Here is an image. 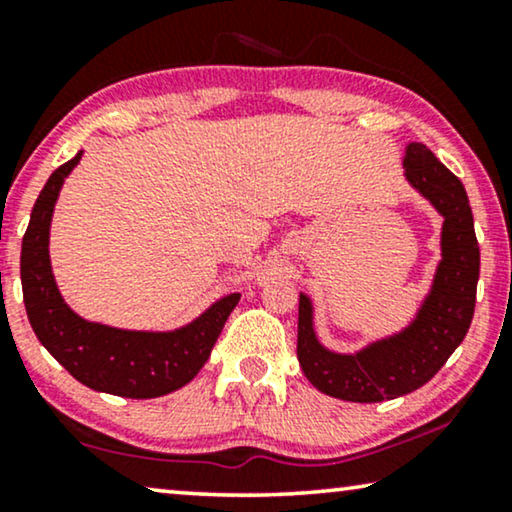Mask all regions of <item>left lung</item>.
Returning a JSON list of instances; mask_svg holds the SVG:
<instances>
[{"mask_svg": "<svg viewBox=\"0 0 512 512\" xmlns=\"http://www.w3.org/2000/svg\"><path fill=\"white\" fill-rule=\"evenodd\" d=\"M403 177L443 216L440 261L410 324L356 352H333L314 328V300L300 291V368L321 394L340 401L380 403L424 387L461 345L473 319L480 247L466 188L419 142L405 146Z\"/></svg>", "mask_w": 512, "mask_h": 512, "instance_id": "left-lung-1", "label": "left lung"}]
</instances>
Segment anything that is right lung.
I'll use <instances>...</instances> for the list:
<instances>
[{
  "label": "right lung",
  "instance_id": "obj_1",
  "mask_svg": "<svg viewBox=\"0 0 512 512\" xmlns=\"http://www.w3.org/2000/svg\"><path fill=\"white\" fill-rule=\"evenodd\" d=\"M83 151L60 165L41 188L20 249L27 319L55 361L86 387L123 398L172 394L205 366L240 293L216 298L205 312L172 331H135L83 319L62 298L51 265V223L65 179Z\"/></svg>",
  "mask_w": 512,
  "mask_h": 512
}]
</instances>
